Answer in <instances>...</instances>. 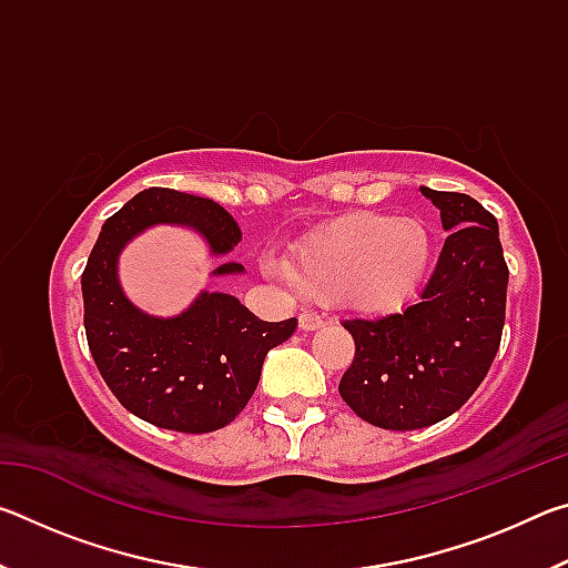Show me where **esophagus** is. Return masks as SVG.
I'll return each instance as SVG.
<instances>
[{"instance_id": "esophagus-1", "label": "esophagus", "mask_w": 568, "mask_h": 568, "mask_svg": "<svg viewBox=\"0 0 568 568\" xmlns=\"http://www.w3.org/2000/svg\"><path fill=\"white\" fill-rule=\"evenodd\" d=\"M297 325H301V331H318V328H323L325 321L315 313H301L297 315Z\"/></svg>"}]
</instances>
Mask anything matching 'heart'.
Returning a JSON list of instances; mask_svg holds the SVG:
<instances>
[{"label": "heart", "instance_id": "heart-1", "mask_svg": "<svg viewBox=\"0 0 568 568\" xmlns=\"http://www.w3.org/2000/svg\"><path fill=\"white\" fill-rule=\"evenodd\" d=\"M434 235L418 217L355 213L297 240L287 263L263 257V271L313 297H335L361 315H393L426 283Z\"/></svg>", "mask_w": 568, "mask_h": 568}]
</instances>
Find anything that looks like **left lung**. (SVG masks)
Masks as SVG:
<instances>
[{"label": "left lung", "instance_id": "left-lung-1", "mask_svg": "<svg viewBox=\"0 0 568 568\" xmlns=\"http://www.w3.org/2000/svg\"><path fill=\"white\" fill-rule=\"evenodd\" d=\"M448 233L418 303L381 321H348L355 358L341 398L363 420L416 430L474 396L501 343L508 267L498 223L474 197L420 185Z\"/></svg>", "mask_w": 568, "mask_h": 568}]
</instances>
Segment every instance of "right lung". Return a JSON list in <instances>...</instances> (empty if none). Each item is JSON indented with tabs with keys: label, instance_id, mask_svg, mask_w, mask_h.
I'll list each match as a JSON object with an SVG mask.
<instances>
[{
	"label": "right lung",
	"instance_id": "1",
	"mask_svg": "<svg viewBox=\"0 0 568 568\" xmlns=\"http://www.w3.org/2000/svg\"><path fill=\"white\" fill-rule=\"evenodd\" d=\"M170 225L203 237L210 257L233 253L243 230L223 205L187 192L150 187L108 217L82 273L84 331L104 383L124 408L152 426L210 434L247 406L265 355L297 321L267 323L230 293L200 291L178 315H152L130 301L120 255L150 227ZM240 263L213 277L240 275Z\"/></svg>",
	"mask_w": 568,
	"mask_h": 568
}]
</instances>
